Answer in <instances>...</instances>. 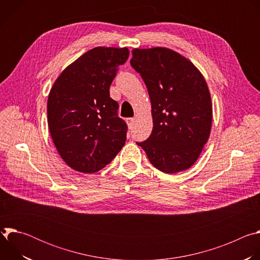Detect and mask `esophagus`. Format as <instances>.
I'll return each instance as SVG.
<instances>
[{
	"label": "esophagus",
	"instance_id": "esophagus-1",
	"mask_svg": "<svg viewBox=\"0 0 260 260\" xmlns=\"http://www.w3.org/2000/svg\"><path fill=\"white\" fill-rule=\"evenodd\" d=\"M126 123H127L128 126H133L134 123H135V118H127Z\"/></svg>",
	"mask_w": 260,
	"mask_h": 260
}]
</instances>
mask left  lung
Listing matches in <instances>:
<instances>
[{
	"instance_id": "left-lung-1",
	"label": "left lung",
	"mask_w": 260,
	"mask_h": 260,
	"mask_svg": "<svg viewBox=\"0 0 260 260\" xmlns=\"http://www.w3.org/2000/svg\"><path fill=\"white\" fill-rule=\"evenodd\" d=\"M132 67L149 93L153 129L137 143L150 162L166 174L189 169L199 158L212 127V101L200 70L166 48L133 49Z\"/></svg>"
}]
</instances>
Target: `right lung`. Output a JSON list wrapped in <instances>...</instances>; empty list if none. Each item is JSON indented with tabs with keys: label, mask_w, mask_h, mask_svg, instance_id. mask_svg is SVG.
Instances as JSON below:
<instances>
[{
	"label": "right lung",
	"mask_w": 260,
	"mask_h": 260,
	"mask_svg": "<svg viewBox=\"0 0 260 260\" xmlns=\"http://www.w3.org/2000/svg\"><path fill=\"white\" fill-rule=\"evenodd\" d=\"M126 47H95L69 64L54 81L47 101L48 127L60 157L73 170L91 174L109 165L126 140V123L110 98Z\"/></svg>",
	"instance_id": "obj_1"
}]
</instances>
